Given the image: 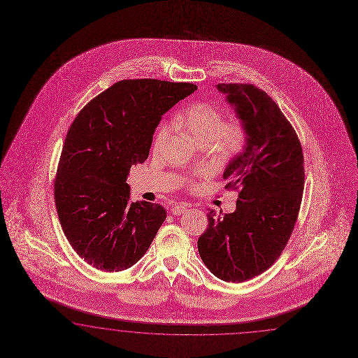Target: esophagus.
I'll use <instances>...</instances> for the list:
<instances>
[{
    "label": "esophagus",
    "instance_id": "obj_1",
    "mask_svg": "<svg viewBox=\"0 0 358 358\" xmlns=\"http://www.w3.org/2000/svg\"><path fill=\"white\" fill-rule=\"evenodd\" d=\"M187 208H189V206L185 203L176 204L174 207H172V213L173 215H181V213H184L185 211H187Z\"/></svg>",
    "mask_w": 358,
    "mask_h": 358
}]
</instances>
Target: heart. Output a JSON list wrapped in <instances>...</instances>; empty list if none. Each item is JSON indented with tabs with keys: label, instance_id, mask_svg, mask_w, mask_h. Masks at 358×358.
<instances>
[{
	"label": "heart",
	"instance_id": "b5f03b06",
	"mask_svg": "<svg viewBox=\"0 0 358 358\" xmlns=\"http://www.w3.org/2000/svg\"><path fill=\"white\" fill-rule=\"evenodd\" d=\"M176 125L184 129L198 145L213 143L225 154L240 150L245 138L242 126L237 121L222 122V112L210 103H195L187 106L177 117ZM168 133L169 126H160L155 136V148L164 143Z\"/></svg>",
	"mask_w": 358,
	"mask_h": 358
}]
</instances>
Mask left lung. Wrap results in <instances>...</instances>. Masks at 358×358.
Returning <instances> with one entry per match:
<instances>
[{
  "instance_id": "obj_1",
  "label": "left lung",
  "mask_w": 358,
  "mask_h": 358,
  "mask_svg": "<svg viewBox=\"0 0 358 358\" xmlns=\"http://www.w3.org/2000/svg\"><path fill=\"white\" fill-rule=\"evenodd\" d=\"M241 122L245 143L224 169L240 194L232 213H210L198 238L206 267L222 281L242 282L278 259L300 211L305 182L300 141L280 108L252 85L219 83Z\"/></svg>"
}]
</instances>
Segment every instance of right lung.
I'll use <instances>...</instances> for the list:
<instances>
[{"label": "right lung", "instance_id": "1", "mask_svg": "<svg viewBox=\"0 0 358 358\" xmlns=\"http://www.w3.org/2000/svg\"><path fill=\"white\" fill-rule=\"evenodd\" d=\"M157 79L120 80L85 106L69 129L55 181L64 233L78 255L106 272L136 264L166 213L130 202L131 165L150 154L162 116L196 90Z\"/></svg>", "mask_w": 358, "mask_h": 358}]
</instances>
